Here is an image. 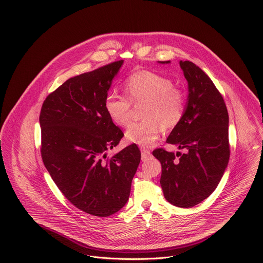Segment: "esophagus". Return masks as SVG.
Listing matches in <instances>:
<instances>
[{"label":"esophagus","mask_w":263,"mask_h":263,"mask_svg":"<svg viewBox=\"0 0 263 263\" xmlns=\"http://www.w3.org/2000/svg\"><path fill=\"white\" fill-rule=\"evenodd\" d=\"M149 157H151V152H149V149L146 148H141V160L145 161L147 160Z\"/></svg>","instance_id":"esophagus-1"}]
</instances>
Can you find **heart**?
<instances>
[{
  "instance_id": "1",
  "label": "heart",
  "mask_w": 263,
  "mask_h": 263,
  "mask_svg": "<svg viewBox=\"0 0 263 263\" xmlns=\"http://www.w3.org/2000/svg\"><path fill=\"white\" fill-rule=\"evenodd\" d=\"M127 98L110 93L105 99V110L116 125L126 127L131 119V103L145 102L142 122L131 124L125 137L128 142L141 146L152 145L162 129H173L182 120L186 108L185 92L174 86L171 79L149 70L135 71L126 79Z\"/></svg>"
}]
</instances>
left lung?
Instances as JSON below:
<instances>
[{
	"label": "left lung",
	"mask_w": 263,
	"mask_h": 263,
	"mask_svg": "<svg viewBox=\"0 0 263 263\" xmlns=\"http://www.w3.org/2000/svg\"><path fill=\"white\" fill-rule=\"evenodd\" d=\"M161 64L171 61H158ZM187 80L186 108L181 122L166 142L184 154L157 148L153 152L162 168L160 185L171 204L191 208L207 199L217 187L227 168L229 116L226 104L207 74L192 61H180Z\"/></svg>",
	"instance_id": "left-lung-1"
}]
</instances>
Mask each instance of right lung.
I'll list each match as a JSON object with an SVG mask.
<instances>
[{
	"label": "right lung",
	"mask_w": 263,
	"mask_h": 263,
	"mask_svg": "<svg viewBox=\"0 0 263 263\" xmlns=\"http://www.w3.org/2000/svg\"><path fill=\"white\" fill-rule=\"evenodd\" d=\"M124 60L69 78L45 100L42 157L53 181L78 209L109 216L129 200L140 151L131 144L111 158L124 136L106 114L105 99Z\"/></svg>",
	"instance_id": "1"
}]
</instances>
